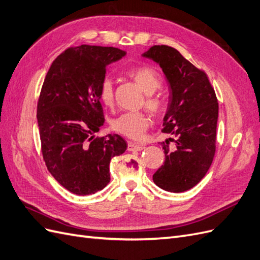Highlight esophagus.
Masks as SVG:
<instances>
[{"label": "esophagus", "instance_id": "esophagus-1", "mask_svg": "<svg viewBox=\"0 0 260 260\" xmlns=\"http://www.w3.org/2000/svg\"><path fill=\"white\" fill-rule=\"evenodd\" d=\"M144 148L143 144H139L135 142H128V151L129 152H135V151H142Z\"/></svg>", "mask_w": 260, "mask_h": 260}]
</instances>
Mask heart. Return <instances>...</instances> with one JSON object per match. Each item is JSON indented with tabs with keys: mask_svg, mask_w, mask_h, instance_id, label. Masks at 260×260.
<instances>
[{
	"mask_svg": "<svg viewBox=\"0 0 260 260\" xmlns=\"http://www.w3.org/2000/svg\"><path fill=\"white\" fill-rule=\"evenodd\" d=\"M128 75L137 83L139 88L146 95V107L155 115H159L164 111V101L154 93L161 86V80L154 69L147 66H140L130 69ZM99 98L102 104L111 107L114 104V83L109 78H104L99 88ZM149 119L142 112L123 113L112 120V128L119 135L130 139L139 140L143 137L148 128Z\"/></svg>",
	"mask_w": 260,
	"mask_h": 260,
	"instance_id": "obj_1",
	"label": "heart"
}]
</instances>
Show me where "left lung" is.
I'll use <instances>...</instances> for the list:
<instances>
[{
	"instance_id": "1",
	"label": "left lung",
	"mask_w": 260,
	"mask_h": 260,
	"mask_svg": "<svg viewBox=\"0 0 260 260\" xmlns=\"http://www.w3.org/2000/svg\"><path fill=\"white\" fill-rule=\"evenodd\" d=\"M142 56L160 66L170 91L161 131L172 138L160 143L165 162L153 181L165 191L184 192L205 177L214 159L219 111L216 93L207 75L171 46L154 45Z\"/></svg>"
}]
</instances>
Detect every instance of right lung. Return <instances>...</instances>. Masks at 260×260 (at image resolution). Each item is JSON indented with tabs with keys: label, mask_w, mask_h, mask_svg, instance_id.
<instances>
[{
	"label": "right lung",
	"mask_w": 260,
	"mask_h": 260,
	"mask_svg": "<svg viewBox=\"0 0 260 260\" xmlns=\"http://www.w3.org/2000/svg\"><path fill=\"white\" fill-rule=\"evenodd\" d=\"M124 55L107 46L69 48L45 76L37 108L43 159L54 179L74 194L103 190L111 180V159L127 149L120 136H94L105 121L100 84L106 67Z\"/></svg>",
	"instance_id": "right-lung-1"
}]
</instances>
